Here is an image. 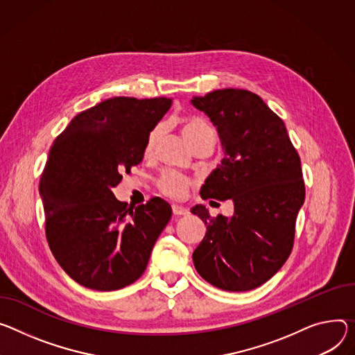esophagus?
<instances>
[{"label":"esophagus","mask_w":355,"mask_h":355,"mask_svg":"<svg viewBox=\"0 0 355 355\" xmlns=\"http://www.w3.org/2000/svg\"><path fill=\"white\" fill-rule=\"evenodd\" d=\"M173 212L177 216H185L189 214V211L185 207H180V205H173Z\"/></svg>","instance_id":"1"}]
</instances>
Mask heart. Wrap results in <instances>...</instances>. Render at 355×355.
Masks as SVG:
<instances>
[{
  "label": "heart",
  "instance_id": "obj_1",
  "mask_svg": "<svg viewBox=\"0 0 355 355\" xmlns=\"http://www.w3.org/2000/svg\"><path fill=\"white\" fill-rule=\"evenodd\" d=\"M181 132L189 146H194L200 139H202L205 136H214L211 125L207 121L197 119V117L185 120L181 125ZM159 133H161V128L155 127L148 135V137L146 140V147H144V151L147 154L153 150L155 141L159 137ZM157 187L167 197L178 200L185 196L187 189L189 188V180H187L185 177H182L177 173L167 171V173L159 175V178L157 180Z\"/></svg>",
  "mask_w": 355,
  "mask_h": 355
}]
</instances>
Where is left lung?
<instances>
[{"label":"left lung","mask_w":355,"mask_h":355,"mask_svg":"<svg viewBox=\"0 0 355 355\" xmlns=\"http://www.w3.org/2000/svg\"><path fill=\"white\" fill-rule=\"evenodd\" d=\"M191 105L209 117L223 151L201 198L234 202L230 218H212L201 204L191 208L207 225L192 261L212 286L248 292L268 282L292 252L306 196L300 157L283 120L249 90H214L194 96Z\"/></svg>","instance_id":"8db88e82"}]
</instances>
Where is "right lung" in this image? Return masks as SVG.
Masks as SVG:
<instances>
[{"label": "right lung", "mask_w": 355, "mask_h": 355, "mask_svg": "<svg viewBox=\"0 0 355 355\" xmlns=\"http://www.w3.org/2000/svg\"><path fill=\"white\" fill-rule=\"evenodd\" d=\"M173 99L112 98L78 116L53 141L40 181L56 262L76 283L112 292L135 283L171 219L158 197L125 208L113 188L141 163L146 140Z\"/></svg>", "instance_id": "1"}]
</instances>
